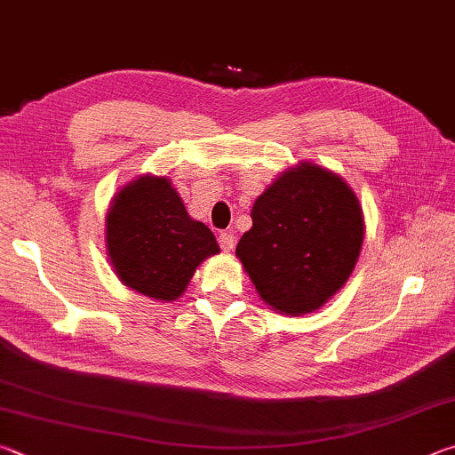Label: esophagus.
I'll use <instances>...</instances> for the list:
<instances>
[{"label":"esophagus","instance_id":"obj_1","mask_svg":"<svg viewBox=\"0 0 455 455\" xmlns=\"http://www.w3.org/2000/svg\"><path fill=\"white\" fill-rule=\"evenodd\" d=\"M235 243H236V236H235V233L233 230H225V233H220V236H219V244H220V249L225 251V252H230L235 249Z\"/></svg>","mask_w":455,"mask_h":455}]
</instances>
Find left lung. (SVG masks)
Instances as JSON below:
<instances>
[{"label":"left lung","instance_id":"8db88e82","mask_svg":"<svg viewBox=\"0 0 455 455\" xmlns=\"http://www.w3.org/2000/svg\"><path fill=\"white\" fill-rule=\"evenodd\" d=\"M251 219L236 257L271 309L313 313L349 281L365 219L357 195L333 171L313 163L287 168L255 200Z\"/></svg>","mask_w":455,"mask_h":455}]
</instances>
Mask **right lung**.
<instances>
[{
	"instance_id": "right-lung-1",
	"label": "right lung",
	"mask_w": 455,
	"mask_h": 455,
	"mask_svg": "<svg viewBox=\"0 0 455 455\" xmlns=\"http://www.w3.org/2000/svg\"><path fill=\"white\" fill-rule=\"evenodd\" d=\"M219 252L212 230L190 217L166 176L140 174L114 195L106 214V255L128 289L172 303L200 263Z\"/></svg>"
}]
</instances>
